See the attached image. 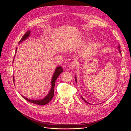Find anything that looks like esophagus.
Listing matches in <instances>:
<instances>
[{"instance_id": "1", "label": "esophagus", "mask_w": 131, "mask_h": 131, "mask_svg": "<svg viewBox=\"0 0 131 131\" xmlns=\"http://www.w3.org/2000/svg\"><path fill=\"white\" fill-rule=\"evenodd\" d=\"M75 66H76V63H75V62H74V61L72 62H71V63H70L69 66V69H70V70H73V69L75 68Z\"/></svg>"}]
</instances>
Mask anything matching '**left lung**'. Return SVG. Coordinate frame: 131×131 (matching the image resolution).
<instances>
[{
    "label": "left lung",
    "instance_id": "left-lung-1",
    "mask_svg": "<svg viewBox=\"0 0 131 131\" xmlns=\"http://www.w3.org/2000/svg\"><path fill=\"white\" fill-rule=\"evenodd\" d=\"M118 51H119L120 53H121V51H120V45L118 46ZM75 81H76V82H77V78H76V77H75ZM81 98L82 99V100H84V102H85L86 103H88V104H90V103H89V102H87V101H86L85 100V99H84V98H83L82 97H81Z\"/></svg>",
    "mask_w": 131,
    "mask_h": 131
}]
</instances>
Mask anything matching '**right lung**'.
I'll use <instances>...</instances> for the list:
<instances>
[{"mask_svg": "<svg viewBox=\"0 0 131 131\" xmlns=\"http://www.w3.org/2000/svg\"><path fill=\"white\" fill-rule=\"evenodd\" d=\"M30 33V30H28L27 32L23 35V36L22 37V38H21V40L19 41V43H20L21 42H22L23 41L25 40L26 39H27L29 37V35ZM17 49L16 48V51H17ZM15 57V56L14 57V58ZM14 61V60H13ZM63 68H62V67H58L56 68V70H54V72L53 73V75L52 76V80H51V89L50 90V91H49V93L47 94V96L43 98L42 100H30V99L27 98L25 97H24L22 95H21V96H22V97L24 98L26 100H27V101H28L31 103H34L35 104H38V105H45L47 103H49L52 100L53 97V95H54V85H55V82L56 81V79H57V78L58 77V76L60 74H61L63 72ZM13 81L14 83H15V79L14 77H13Z\"/></svg>", "mask_w": 131, "mask_h": 131, "instance_id": "right-lung-1", "label": "right lung"}]
</instances>
